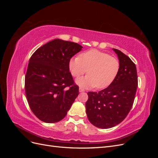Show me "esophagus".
I'll return each instance as SVG.
<instances>
[{"mask_svg": "<svg viewBox=\"0 0 158 158\" xmlns=\"http://www.w3.org/2000/svg\"><path fill=\"white\" fill-rule=\"evenodd\" d=\"M84 91H85V90H84L83 88H79V92H84Z\"/></svg>", "mask_w": 158, "mask_h": 158, "instance_id": "esophagus-1", "label": "esophagus"}]
</instances>
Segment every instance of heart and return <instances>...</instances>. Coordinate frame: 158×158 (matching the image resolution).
I'll return each mask as SVG.
<instances>
[{
    "instance_id": "1",
    "label": "heart",
    "mask_w": 158,
    "mask_h": 158,
    "mask_svg": "<svg viewBox=\"0 0 158 158\" xmlns=\"http://www.w3.org/2000/svg\"><path fill=\"white\" fill-rule=\"evenodd\" d=\"M119 67V61L115 57L95 49L82 52L80 57H73L69 61V69L74 77L87 72V76L76 81L80 86L86 88H107L115 79Z\"/></svg>"
}]
</instances>
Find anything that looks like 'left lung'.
Returning a JSON list of instances; mask_svg holds the SVG:
<instances>
[{"label": "left lung", "instance_id": "1", "mask_svg": "<svg viewBox=\"0 0 158 158\" xmlns=\"http://www.w3.org/2000/svg\"><path fill=\"white\" fill-rule=\"evenodd\" d=\"M113 50L120 64L115 79L106 89L88 92L85 103L88 120L101 128L113 127L126 118L132 107L138 87L135 64L121 51Z\"/></svg>", "mask_w": 158, "mask_h": 158}]
</instances>
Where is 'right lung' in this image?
I'll return each instance as SVG.
<instances>
[{"label":"right lung","instance_id":"right-lung-1","mask_svg":"<svg viewBox=\"0 0 158 158\" xmlns=\"http://www.w3.org/2000/svg\"><path fill=\"white\" fill-rule=\"evenodd\" d=\"M82 49L76 43L56 39L31 55L25 77L26 95L31 111L43 122L61 121L78 95L69 61Z\"/></svg>","mask_w":158,"mask_h":158}]
</instances>
